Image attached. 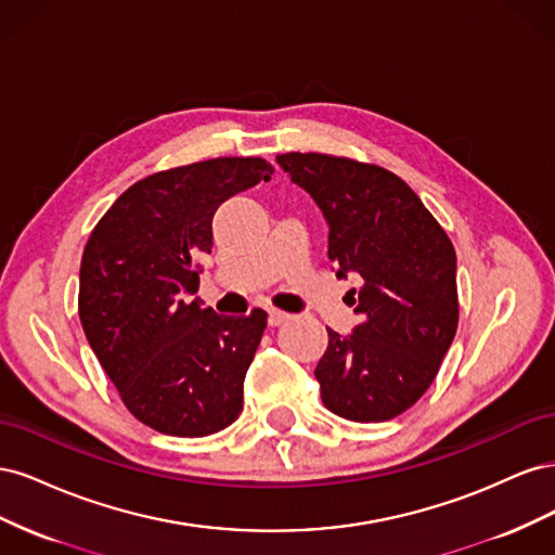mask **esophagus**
<instances>
[{
  "label": "esophagus",
  "instance_id": "esophagus-1",
  "mask_svg": "<svg viewBox=\"0 0 555 555\" xmlns=\"http://www.w3.org/2000/svg\"><path fill=\"white\" fill-rule=\"evenodd\" d=\"M287 319H292V314L282 312V310H275V308L268 310V324H271V326H280V324L287 322Z\"/></svg>",
  "mask_w": 555,
  "mask_h": 555
}]
</instances>
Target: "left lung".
Instances as JSON below:
<instances>
[{
  "instance_id": "1",
  "label": "left lung",
  "mask_w": 555,
  "mask_h": 555,
  "mask_svg": "<svg viewBox=\"0 0 555 555\" xmlns=\"http://www.w3.org/2000/svg\"><path fill=\"white\" fill-rule=\"evenodd\" d=\"M328 224V259L361 322L328 328L314 377L324 405L359 424L389 422L426 393L459 326L456 251L405 180L319 153L278 157Z\"/></svg>"
}]
</instances>
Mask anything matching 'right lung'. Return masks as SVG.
Listing matches in <instances>:
<instances>
[{
  "label": "right lung",
  "mask_w": 555,
  "mask_h": 555,
  "mask_svg": "<svg viewBox=\"0 0 555 555\" xmlns=\"http://www.w3.org/2000/svg\"><path fill=\"white\" fill-rule=\"evenodd\" d=\"M259 157H217L139 180L99 220L82 251L78 314L99 363L141 424L204 438L236 422L266 312L217 314L194 259L210 255L227 198L268 182Z\"/></svg>",
  "instance_id": "add662e5"
}]
</instances>
